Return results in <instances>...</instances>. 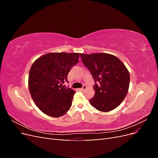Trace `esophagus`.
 <instances>
[{
	"mask_svg": "<svg viewBox=\"0 0 158 158\" xmlns=\"http://www.w3.org/2000/svg\"><path fill=\"white\" fill-rule=\"evenodd\" d=\"M86 88H87V85H85V84H83V86H82V90H85Z\"/></svg>",
	"mask_w": 158,
	"mask_h": 158,
	"instance_id": "34e87169",
	"label": "esophagus"
}]
</instances>
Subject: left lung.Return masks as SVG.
I'll return each instance as SVG.
<instances>
[{"mask_svg": "<svg viewBox=\"0 0 158 158\" xmlns=\"http://www.w3.org/2000/svg\"><path fill=\"white\" fill-rule=\"evenodd\" d=\"M81 59L94 80L92 106L102 112H109L120 105L128 93L129 72L117 56L107 53L85 55Z\"/></svg>", "mask_w": 158, "mask_h": 158, "instance_id": "8db88e82", "label": "left lung"}]
</instances>
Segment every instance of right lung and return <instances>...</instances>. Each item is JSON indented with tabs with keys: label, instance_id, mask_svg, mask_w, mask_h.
<instances>
[{
	"label": "right lung",
	"instance_id": "1",
	"mask_svg": "<svg viewBox=\"0 0 158 158\" xmlns=\"http://www.w3.org/2000/svg\"><path fill=\"white\" fill-rule=\"evenodd\" d=\"M79 53L51 52L37 59L29 73L28 86L36 106L47 115L59 117L72 106L75 92L63 84L71 68L78 63Z\"/></svg>",
	"mask_w": 158,
	"mask_h": 158
}]
</instances>
